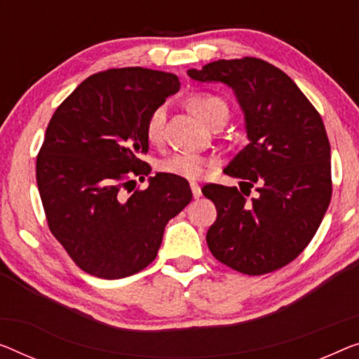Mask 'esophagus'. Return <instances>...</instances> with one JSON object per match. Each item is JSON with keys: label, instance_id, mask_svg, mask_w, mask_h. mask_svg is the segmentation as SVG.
<instances>
[{"label": "esophagus", "instance_id": "esophagus-1", "mask_svg": "<svg viewBox=\"0 0 359 359\" xmlns=\"http://www.w3.org/2000/svg\"><path fill=\"white\" fill-rule=\"evenodd\" d=\"M190 187H191V194H194V198H195V200H198V198L201 196L200 185H198L196 182H190Z\"/></svg>", "mask_w": 359, "mask_h": 359}]
</instances>
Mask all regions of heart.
Returning a JSON list of instances; mask_svg holds the SVG:
<instances>
[{
	"label": "heart",
	"mask_w": 359,
	"mask_h": 359,
	"mask_svg": "<svg viewBox=\"0 0 359 359\" xmlns=\"http://www.w3.org/2000/svg\"><path fill=\"white\" fill-rule=\"evenodd\" d=\"M190 111L194 112L195 116L200 117L203 122H206L208 126H211L214 121L219 119V117L229 116V108L226 101L219 98L216 95L210 93H198L190 96L189 101ZM164 121H165V108L164 106H159V108L151 112V116L148 117L147 122V138L151 143H158L163 138V128H164ZM210 161L205 158L198 156V154L191 153H174L163 159L159 163V170L170 175H179V177L184 179H200Z\"/></svg>",
	"instance_id": "b5f03b06"
}]
</instances>
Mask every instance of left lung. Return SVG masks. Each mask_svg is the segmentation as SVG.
I'll return each instance as SVG.
<instances>
[{
  "label": "left lung",
  "mask_w": 359,
  "mask_h": 359,
  "mask_svg": "<svg viewBox=\"0 0 359 359\" xmlns=\"http://www.w3.org/2000/svg\"><path fill=\"white\" fill-rule=\"evenodd\" d=\"M187 74L232 88L248 138L224 169L242 179L240 190L216 184L201 189L217 210L208 247L217 261L243 274L280 269L311 242L332 196L323 119L297 83L263 60H219ZM243 184L247 195L259 185L256 198L239 194Z\"/></svg>",
  "instance_id": "1"
}]
</instances>
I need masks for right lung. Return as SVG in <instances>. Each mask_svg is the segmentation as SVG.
<instances>
[{"instance_id":"1","label":"right lung","mask_w":359,"mask_h":359,"mask_svg":"<svg viewBox=\"0 0 359 359\" xmlns=\"http://www.w3.org/2000/svg\"><path fill=\"white\" fill-rule=\"evenodd\" d=\"M180 88L175 74L122 67L85 79L55 111L36 158L50 231L80 269L124 279L156 258L169 219L191 201L189 182L165 172L126 198L122 187L151 172L147 122Z\"/></svg>"}]
</instances>
